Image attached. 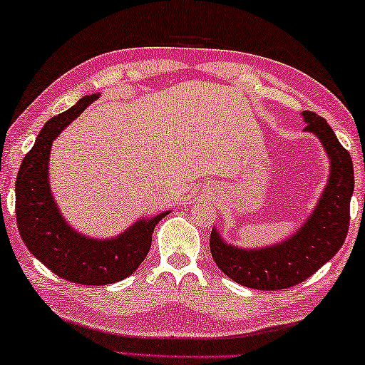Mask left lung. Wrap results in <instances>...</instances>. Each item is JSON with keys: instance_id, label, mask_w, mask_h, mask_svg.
Wrapping results in <instances>:
<instances>
[{"instance_id": "1", "label": "left lung", "mask_w": 365, "mask_h": 365, "mask_svg": "<svg viewBox=\"0 0 365 365\" xmlns=\"http://www.w3.org/2000/svg\"><path fill=\"white\" fill-rule=\"evenodd\" d=\"M304 130L320 139L330 158V178L315 210L299 230L283 242L264 249H239L212 230L210 250L226 277L262 291L291 288L325 265L343 246L349 228V204L354 192V168L349 152L333 129L314 111L302 113Z\"/></svg>"}]
</instances>
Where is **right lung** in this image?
<instances>
[{
  "instance_id": "obj_1",
  "label": "right lung",
  "mask_w": 365,
  "mask_h": 365,
  "mask_svg": "<svg viewBox=\"0 0 365 365\" xmlns=\"http://www.w3.org/2000/svg\"><path fill=\"white\" fill-rule=\"evenodd\" d=\"M98 95H87L45 124L16 179V220L24 244L59 278L88 286L111 284L133 274L150 250L155 225L170 213L139 220L111 239L82 236L64 222L48 182L51 143Z\"/></svg>"
}]
</instances>
